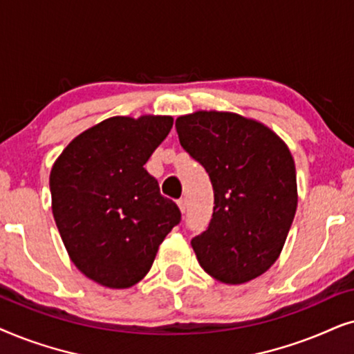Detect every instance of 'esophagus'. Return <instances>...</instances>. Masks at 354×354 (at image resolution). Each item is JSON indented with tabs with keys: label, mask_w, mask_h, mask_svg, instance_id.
I'll return each mask as SVG.
<instances>
[{
	"label": "esophagus",
	"mask_w": 354,
	"mask_h": 354,
	"mask_svg": "<svg viewBox=\"0 0 354 354\" xmlns=\"http://www.w3.org/2000/svg\"><path fill=\"white\" fill-rule=\"evenodd\" d=\"M178 207H180L181 214H185L186 209H187V201L186 199H180V201H178Z\"/></svg>",
	"instance_id": "1"
}]
</instances>
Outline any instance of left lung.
<instances>
[{
  "label": "left lung",
  "instance_id": "1",
  "mask_svg": "<svg viewBox=\"0 0 354 354\" xmlns=\"http://www.w3.org/2000/svg\"><path fill=\"white\" fill-rule=\"evenodd\" d=\"M176 133L214 187L209 228L191 241L197 261L220 283L257 279L279 259L298 207L288 145L263 122L232 111L180 116Z\"/></svg>",
  "mask_w": 354,
  "mask_h": 354
}]
</instances>
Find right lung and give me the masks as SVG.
<instances>
[{
    "label": "right lung",
    "instance_id": "obj_1",
    "mask_svg": "<svg viewBox=\"0 0 354 354\" xmlns=\"http://www.w3.org/2000/svg\"><path fill=\"white\" fill-rule=\"evenodd\" d=\"M171 116H113L68 144L50 173L51 210L66 251L87 279L113 290L147 275L181 212L144 165Z\"/></svg>",
    "mask_w": 354,
    "mask_h": 354
}]
</instances>
